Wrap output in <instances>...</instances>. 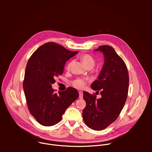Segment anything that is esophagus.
<instances>
[{"mask_svg":"<svg viewBox=\"0 0 152 152\" xmlns=\"http://www.w3.org/2000/svg\"><path fill=\"white\" fill-rule=\"evenodd\" d=\"M79 98L82 99L83 97V93L81 92V91H79Z\"/></svg>","mask_w":152,"mask_h":152,"instance_id":"34e87169","label":"esophagus"}]
</instances>
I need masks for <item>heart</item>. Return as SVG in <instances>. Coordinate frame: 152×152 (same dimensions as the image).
<instances>
[{
    "label": "heart",
    "instance_id": "b5f03b06",
    "mask_svg": "<svg viewBox=\"0 0 152 152\" xmlns=\"http://www.w3.org/2000/svg\"><path fill=\"white\" fill-rule=\"evenodd\" d=\"M80 59L82 62V63L85 65V66L88 69L93 68L96 64L95 59L89 54H83L80 56ZM73 64V61H70L67 66V69L68 70H70L72 65ZM73 85L75 88L77 89H82L86 85V82L82 79H76L73 81Z\"/></svg>",
    "mask_w": 152,
    "mask_h": 152
}]
</instances>
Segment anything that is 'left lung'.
<instances>
[{"mask_svg":"<svg viewBox=\"0 0 152 152\" xmlns=\"http://www.w3.org/2000/svg\"><path fill=\"white\" fill-rule=\"evenodd\" d=\"M96 51L103 52L104 63L98 79L91 88L102 97L84 91L86 106L82 112L85 124L94 131H102L114 122L126 103L129 90V73L126 65L110 46H101Z\"/></svg>","mask_w":152,"mask_h":152,"instance_id":"obj_1","label":"left lung"}]
</instances>
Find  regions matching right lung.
Segmentation results:
<instances>
[{"label": "right lung", "instance_id": "right-lung-1", "mask_svg": "<svg viewBox=\"0 0 152 152\" xmlns=\"http://www.w3.org/2000/svg\"><path fill=\"white\" fill-rule=\"evenodd\" d=\"M77 53L49 42L29 58L23 87L28 110L40 124L52 126L58 123L67 108L79 97L78 91L73 87L59 94L52 88L55 79L63 73L66 61Z\"/></svg>", "mask_w": 152, "mask_h": 152}]
</instances>
